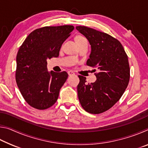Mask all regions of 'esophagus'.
<instances>
[{
	"label": "esophagus",
	"mask_w": 148,
	"mask_h": 148,
	"mask_svg": "<svg viewBox=\"0 0 148 148\" xmlns=\"http://www.w3.org/2000/svg\"><path fill=\"white\" fill-rule=\"evenodd\" d=\"M68 74L69 76H72V75H74L75 73L72 71H68Z\"/></svg>",
	"instance_id": "obj_1"
}]
</instances>
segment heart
<instances>
[{"mask_svg": "<svg viewBox=\"0 0 148 148\" xmlns=\"http://www.w3.org/2000/svg\"><path fill=\"white\" fill-rule=\"evenodd\" d=\"M84 39H85V38H84L83 36H77L76 38V41H80V40H84Z\"/></svg>", "mask_w": 148, "mask_h": 148, "instance_id": "obj_1", "label": "heart"}]
</instances>
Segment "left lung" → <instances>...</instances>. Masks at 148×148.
I'll return each instance as SVG.
<instances>
[{"mask_svg": "<svg viewBox=\"0 0 148 148\" xmlns=\"http://www.w3.org/2000/svg\"><path fill=\"white\" fill-rule=\"evenodd\" d=\"M76 29L91 45L87 65L96 67L99 71L94 83L87 84L86 77L78 76L77 96L86 112L101 114L119 101L128 86V57L120 42L110 35L85 26H77Z\"/></svg>", "mask_w": 148, "mask_h": 148, "instance_id": "8db88e82", "label": "left lung"}]
</instances>
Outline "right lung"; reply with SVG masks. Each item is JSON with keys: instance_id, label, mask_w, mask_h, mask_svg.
<instances>
[{"instance_id": "obj_1", "label": "right lung", "mask_w": 148, "mask_h": 148, "mask_svg": "<svg viewBox=\"0 0 148 148\" xmlns=\"http://www.w3.org/2000/svg\"><path fill=\"white\" fill-rule=\"evenodd\" d=\"M74 29L72 25L37 29L19 47L16 57L17 85L25 101L34 108H48L58 99L68 74L47 71V60L59 56L62 44Z\"/></svg>"}]
</instances>
